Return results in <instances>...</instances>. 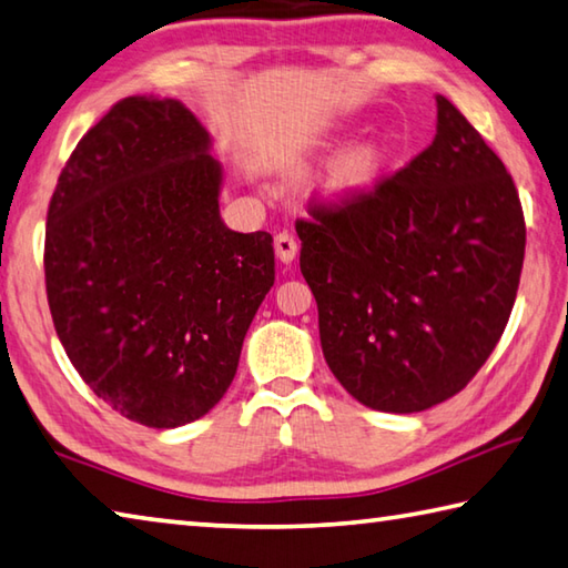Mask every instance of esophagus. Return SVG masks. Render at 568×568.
Wrapping results in <instances>:
<instances>
[{
    "label": "esophagus",
    "instance_id": "obj_1",
    "mask_svg": "<svg viewBox=\"0 0 568 568\" xmlns=\"http://www.w3.org/2000/svg\"><path fill=\"white\" fill-rule=\"evenodd\" d=\"M275 255H277V261L285 263V265L295 261V255H297V241H295L293 235L287 233V231L275 235Z\"/></svg>",
    "mask_w": 568,
    "mask_h": 568
}]
</instances>
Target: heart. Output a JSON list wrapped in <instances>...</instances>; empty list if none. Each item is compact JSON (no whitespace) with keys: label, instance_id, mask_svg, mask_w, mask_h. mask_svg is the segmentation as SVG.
Instances as JSON below:
<instances>
[{"label":"heart","instance_id":"b5f03b06","mask_svg":"<svg viewBox=\"0 0 568 568\" xmlns=\"http://www.w3.org/2000/svg\"><path fill=\"white\" fill-rule=\"evenodd\" d=\"M373 169H375V153L365 146H359V149L347 151L345 156L339 159L335 169V179L345 185L359 183L369 176V171Z\"/></svg>","mask_w":568,"mask_h":568}]
</instances>
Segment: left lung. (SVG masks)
Masks as SVG:
<instances>
[{
    "instance_id": "left-lung-1",
    "label": "left lung",
    "mask_w": 568,
    "mask_h": 568,
    "mask_svg": "<svg viewBox=\"0 0 568 568\" xmlns=\"http://www.w3.org/2000/svg\"><path fill=\"white\" fill-rule=\"evenodd\" d=\"M435 99V141L409 166L295 225L327 367L365 407L395 415L449 399L487 363L527 245L501 159Z\"/></svg>"
}]
</instances>
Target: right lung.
<instances>
[{
    "instance_id": "add662e5",
    "label": "right lung",
    "mask_w": 568,
    "mask_h": 568,
    "mask_svg": "<svg viewBox=\"0 0 568 568\" xmlns=\"http://www.w3.org/2000/svg\"><path fill=\"white\" fill-rule=\"evenodd\" d=\"M211 151L181 101L129 97L77 143L49 203L61 345L97 397L153 429L219 405L275 281L273 235L221 219Z\"/></svg>"
}]
</instances>
